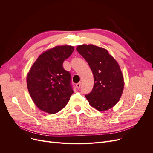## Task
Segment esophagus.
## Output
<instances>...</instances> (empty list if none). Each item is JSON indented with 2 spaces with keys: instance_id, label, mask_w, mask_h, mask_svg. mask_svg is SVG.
Masks as SVG:
<instances>
[{
  "instance_id": "obj_1",
  "label": "esophagus",
  "mask_w": 153,
  "mask_h": 153,
  "mask_svg": "<svg viewBox=\"0 0 153 153\" xmlns=\"http://www.w3.org/2000/svg\"><path fill=\"white\" fill-rule=\"evenodd\" d=\"M76 87L77 88V89H80V88L81 87V83L79 82V83H78V84H76Z\"/></svg>"
}]
</instances>
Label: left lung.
Returning <instances> with one entry per match:
<instances>
[{
	"instance_id": "left-lung-1",
	"label": "left lung",
	"mask_w": 153,
	"mask_h": 153,
	"mask_svg": "<svg viewBox=\"0 0 153 153\" xmlns=\"http://www.w3.org/2000/svg\"><path fill=\"white\" fill-rule=\"evenodd\" d=\"M76 50L88 62L94 76V87L85 95L90 105L105 111L116 105L123 94L124 82L117 62L108 50L93 45L78 46Z\"/></svg>"
}]
</instances>
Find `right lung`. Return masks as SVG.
Wrapping results in <instances>:
<instances>
[{"instance_id":"obj_1","label":"right lung","mask_w":153,"mask_h":153,"mask_svg":"<svg viewBox=\"0 0 153 153\" xmlns=\"http://www.w3.org/2000/svg\"><path fill=\"white\" fill-rule=\"evenodd\" d=\"M72 46H57L41 54L27 76L31 98L38 108L55 114L65 107L73 93L71 74L64 69V60L72 54Z\"/></svg>"}]
</instances>
